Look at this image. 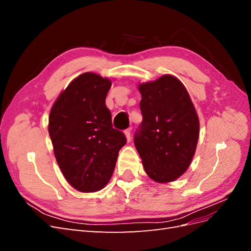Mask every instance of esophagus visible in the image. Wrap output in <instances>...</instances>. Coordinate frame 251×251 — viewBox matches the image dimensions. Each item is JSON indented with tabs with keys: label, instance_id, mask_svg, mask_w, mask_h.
<instances>
[{
	"label": "esophagus",
	"instance_id": "esophagus-1",
	"mask_svg": "<svg viewBox=\"0 0 251 251\" xmlns=\"http://www.w3.org/2000/svg\"><path fill=\"white\" fill-rule=\"evenodd\" d=\"M125 134H126V137L127 140L131 139V128H126V130L125 131Z\"/></svg>",
	"mask_w": 251,
	"mask_h": 251
}]
</instances>
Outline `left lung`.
<instances>
[{"mask_svg":"<svg viewBox=\"0 0 251 251\" xmlns=\"http://www.w3.org/2000/svg\"><path fill=\"white\" fill-rule=\"evenodd\" d=\"M142 123L134 135L136 150L150 178L176 180L192 162L199 119L185 87L172 75L139 85Z\"/></svg>","mask_w":251,"mask_h":251,"instance_id":"obj_1","label":"left lung"}]
</instances>
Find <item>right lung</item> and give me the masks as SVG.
<instances>
[{
	"label": "right lung",
	"mask_w": 251,
	"mask_h": 251,
	"mask_svg": "<svg viewBox=\"0 0 251 251\" xmlns=\"http://www.w3.org/2000/svg\"><path fill=\"white\" fill-rule=\"evenodd\" d=\"M111 80L94 73L75 78L53 104L49 135L60 171L79 192L100 191L115 169L126 135L114 128L105 105Z\"/></svg>",
	"instance_id": "add662e5"
}]
</instances>
